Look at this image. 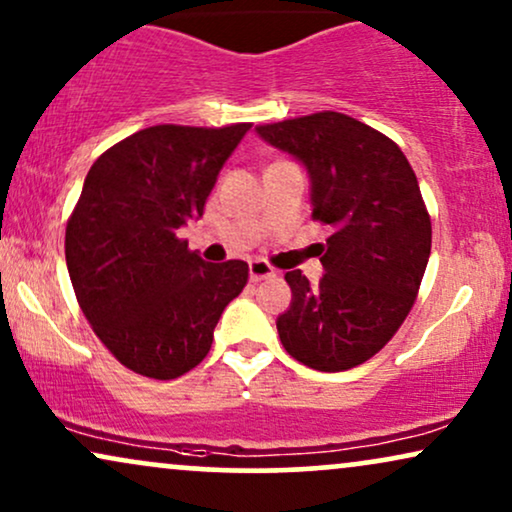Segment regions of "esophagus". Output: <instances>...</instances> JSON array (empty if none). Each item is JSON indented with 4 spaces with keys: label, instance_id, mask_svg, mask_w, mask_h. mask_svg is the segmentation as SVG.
Instances as JSON below:
<instances>
[{
    "label": "esophagus",
    "instance_id": "esophagus-1",
    "mask_svg": "<svg viewBox=\"0 0 512 512\" xmlns=\"http://www.w3.org/2000/svg\"><path fill=\"white\" fill-rule=\"evenodd\" d=\"M276 276V269L271 267V264L262 262V260H252L250 262V281L257 283V281H264V278H271Z\"/></svg>",
    "mask_w": 512,
    "mask_h": 512
}]
</instances>
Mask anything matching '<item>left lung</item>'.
Segmentation results:
<instances>
[{
    "mask_svg": "<svg viewBox=\"0 0 512 512\" xmlns=\"http://www.w3.org/2000/svg\"><path fill=\"white\" fill-rule=\"evenodd\" d=\"M257 134L300 160L326 274H286L290 307L276 319L290 357L314 371H347L378 354L409 316L430 260L432 226L401 148L349 115L323 111L260 125Z\"/></svg>",
    "mask_w": 512,
    "mask_h": 512,
    "instance_id": "obj_1",
    "label": "left lung"
}]
</instances>
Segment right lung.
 I'll list each match as a JSON object with an SVG mask.
<instances>
[{
	"label": "right lung",
	"instance_id": "obj_1",
	"mask_svg": "<svg viewBox=\"0 0 512 512\" xmlns=\"http://www.w3.org/2000/svg\"><path fill=\"white\" fill-rule=\"evenodd\" d=\"M252 125L146 127L108 148L84 179L66 226V264L80 309L129 371L189 373L248 283V264H208L177 238L203 217L217 174Z\"/></svg>",
	"mask_w": 512,
	"mask_h": 512
}]
</instances>
